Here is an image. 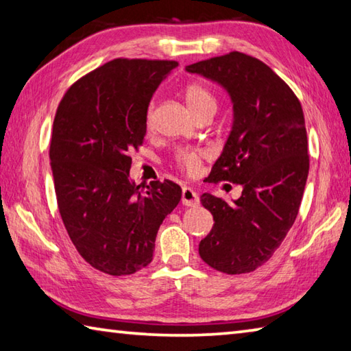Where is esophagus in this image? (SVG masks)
I'll return each instance as SVG.
<instances>
[{"label":"esophagus","instance_id":"1","mask_svg":"<svg viewBox=\"0 0 351 351\" xmlns=\"http://www.w3.org/2000/svg\"><path fill=\"white\" fill-rule=\"evenodd\" d=\"M181 201H182L184 206L195 207V206H197V204H199V196H197V193L195 192L193 189L184 187L182 195H181Z\"/></svg>","mask_w":351,"mask_h":351}]
</instances>
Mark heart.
Here are the masks:
<instances>
[{
	"label": "heart",
	"mask_w": 351,
	"mask_h": 351,
	"mask_svg": "<svg viewBox=\"0 0 351 351\" xmlns=\"http://www.w3.org/2000/svg\"><path fill=\"white\" fill-rule=\"evenodd\" d=\"M184 97H186L187 104L193 114H199L204 110L216 109V99L213 93L208 90L206 86L199 84V82H192L186 88H184ZM152 118H154V106L149 109L147 113V125L152 127ZM204 158V152L196 149H181L176 152L175 162L178 167L186 171L189 175H195L197 169H199L201 161Z\"/></svg>",
	"instance_id": "b5f03b06"
}]
</instances>
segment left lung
Instances as JSON below:
<instances>
[{
	"mask_svg": "<svg viewBox=\"0 0 351 351\" xmlns=\"http://www.w3.org/2000/svg\"><path fill=\"white\" fill-rule=\"evenodd\" d=\"M186 69L230 95L232 132L208 180L242 186L233 204L201 196L215 224L199 256L227 275L250 273L273 256L301 206L310 167L302 107L285 81L250 55L230 52Z\"/></svg>",
	"mask_w": 351,
	"mask_h": 351,
	"instance_id": "8db88e82",
	"label": "left lung"
}]
</instances>
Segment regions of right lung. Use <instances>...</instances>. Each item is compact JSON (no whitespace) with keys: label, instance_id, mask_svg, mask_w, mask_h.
Returning a JSON list of instances; mask_svg holds the SVG:
<instances>
[{"label":"right lung","instance_id":"right-lung-1","mask_svg":"<svg viewBox=\"0 0 351 351\" xmlns=\"http://www.w3.org/2000/svg\"><path fill=\"white\" fill-rule=\"evenodd\" d=\"M176 66L117 58L75 81L56 109L49 158L61 219L81 258L107 275L147 267L159 226L181 201L173 181L129 180L150 99Z\"/></svg>","mask_w":351,"mask_h":351}]
</instances>
